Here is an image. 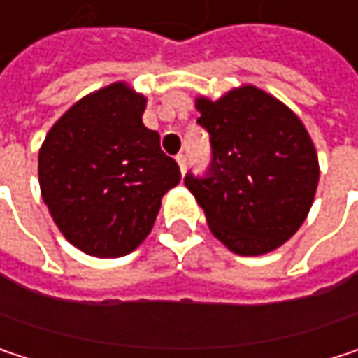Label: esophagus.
Here are the masks:
<instances>
[{"label":"esophagus","mask_w":358,"mask_h":358,"mask_svg":"<svg viewBox=\"0 0 358 358\" xmlns=\"http://www.w3.org/2000/svg\"><path fill=\"white\" fill-rule=\"evenodd\" d=\"M176 162H178L180 172L184 174V172H186V155H184V153H180V155H176Z\"/></svg>","instance_id":"esophagus-1"}]
</instances>
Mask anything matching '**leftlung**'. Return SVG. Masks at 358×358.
Wrapping results in <instances>:
<instances>
[{"instance_id": "obj_1", "label": "left lung", "mask_w": 358, "mask_h": 358, "mask_svg": "<svg viewBox=\"0 0 358 358\" xmlns=\"http://www.w3.org/2000/svg\"><path fill=\"white\" fill-rule=\"evenodd\" d=\"M211 134L207 178L184 184L203 207L211 234L232 252L257 257L290 241L309 215L320 182L315 145L301 117L259 87L220 99L196 97Z\"/></svg>"}]
</instances>
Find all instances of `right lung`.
Listing matches in <instances>:
<instances>
[{"label": "right lung", "mask_w": 358, "mask_h": 358, "mask_svg": "<svg viewBox=\"0 0 358 358\" xmlns=\"http://www.w3.org/2000/svg\"><path fill=\"white\" fill-rule=\"evenodd\" d=\"M147 97L117 80L78 99L38 149L41 196L64 238L99 257H124L151 232L178 164L143 124Z\"/></svg>", "instance_id": "1"}]
</instances>
